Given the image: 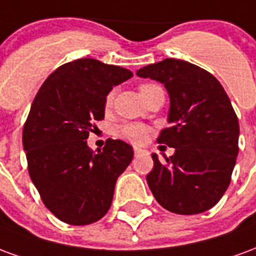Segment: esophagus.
I'll return each mask as SVG.
<instances>
[{
	"label": "esophagus",
	"instance_id": "obj_1",
	"mask_svg": "<svg viewBox=\"0 0 256 256\" xmlns=\"http://www.w3.org/2000/svg\"><path fill=\"white\" fill-rule=\"evenodd\" d=\"M142 152V150L141 148H138V146H134V154L137 155V154H141Z\"/></svg>",
	"mask_w": 256,
	"mask_h": 256
}]
</instances>
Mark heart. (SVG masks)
Segmentation results:
<instances>
[{"label": "heart", "instance_id": "1", "mask_svg": "<svg viewBox=\"0 0 256 256\" xmlns=\"http://www.w3.org/2000/svg\"><path fill=\"white\" fill-rule=\"evenodd\" d=\"M156 84H141L140 86V92H141V94L146 92L150 88H154ZM112 102V93L111 94H108L106 100V106H110ZM118 136L123 140H128L130 142H134V144H140V142H142L145 141V138L148 137V133H150V128L144 126V124H141V123H123L120 124L116 130Z\"/></svg>", "mask_w": 256, "mask_h": 256}]
</instances>
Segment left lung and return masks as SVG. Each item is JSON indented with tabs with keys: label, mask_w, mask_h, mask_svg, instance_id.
<instances>
[{
	"label": "left lung",
	"mask_w": 256,
	"mask_h": 256,
	"mask_svg": "<svg viewBox=\"0 0 256 256\" xmlns=\"http://www.w3.org/2000/svg\"><path fill=\"white\" fill-rule=\"evenodd\" d=\"M137 75L163 84L170 96V128L158 142L176 152L166 162L152 154L150 192L176 214L207 211L226 192L238 154L240 128L229 97L214 75L184 60L164 58Z\"/></svg>",
	"instance_id": "left-lung-1"
}]
</instances>
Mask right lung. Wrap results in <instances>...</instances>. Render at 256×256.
<instances>
[{"label":"right lung","mask_w":256,"mask_h":256,"mask_svg":"<svg viewBox=\"0 0 256 256\" xmlns=\"http://www.w3.org/2000/svg\"><path fill=\"white\" fill-rule=\"evenodd\" d=\"M132 76L126 68L78 58L53 71L31 104L23 128L28 174L48 210L66 224L101 220L133 159L124 141L108 138L97 152L86 141L104 119L108 93Z\"/></svg>","instance_id":"right-lung-1"}]
</instances>
